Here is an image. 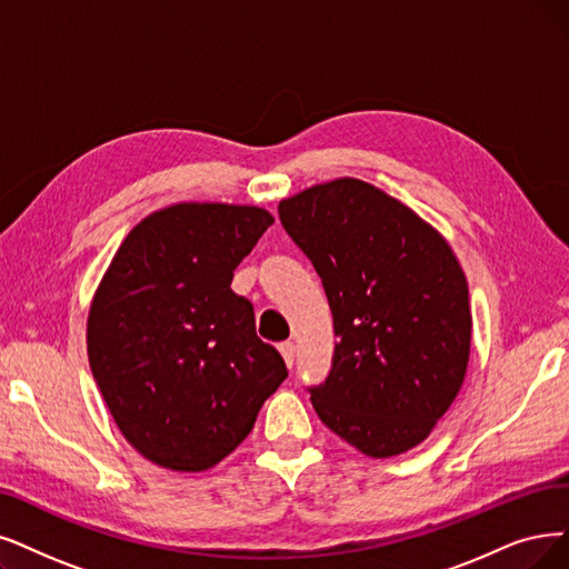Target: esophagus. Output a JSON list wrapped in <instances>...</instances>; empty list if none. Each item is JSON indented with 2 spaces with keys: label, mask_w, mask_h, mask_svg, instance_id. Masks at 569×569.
Segmentation results:
<instances>
[{
  "label": "esophagus",
  "mask_w": 569,
  "mask_h": 569,
  "mask_svg": "<svg viewBox=\"0 0 569 569\" xmlns=\"http://www.w3.org/2000/svg\"><path fill=\"white\" fill-rule=\"evenodd\" d=\"M280 355L284 357V363L291 369L293 367V357H297V350H293V343L291 340H284V343H280Z\"/></svg>",
  "instance_id": "esophagus-1"
}]
</instances>
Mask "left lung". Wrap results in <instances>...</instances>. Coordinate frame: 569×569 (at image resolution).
I'll return each mask as SVG.
<instances>
[{"label":"left lung","instance_id":"1","mask_svg":"<svg viewBox=\"0 0 569 569\" xmlns=\"http://www.w3.org/2000/svg\"><path fill=\"white\" fill-rule=\"evenodd\" d=\"M322 278L338 336L310 390L320 420L369 458L422 443L456 401L469 363V287L446 238L403 202L355 177L278 206Z\"/></svg>","mask_w":569,"mask_h":569}]
</instances>
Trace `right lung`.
<instances>
[{"mask_svg":"<svg viewBox=\"0 0 569 569\" xmlns=\"http://www.w3.org/2000/svg\"><path fill=\"white\" fill-rule=\"evenodd\" d=\"M272 221L257 206L177 202L134 226L98 284L90 371L126 441L158 467L206 471L231 456L287 378L231 289Z\"/></svg>","mask_w":569,"mask_h":569,"instance_id":"obj_1","label":"right lung"}]
</instances>
